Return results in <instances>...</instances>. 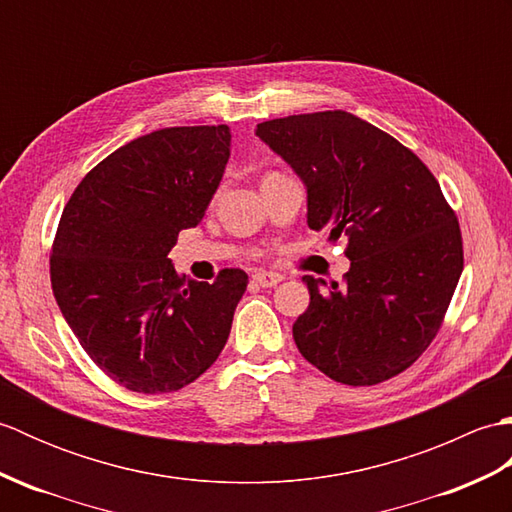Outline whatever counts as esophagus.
I'll list each match as a JSON object with an SVG mask.
<instances>
[{
	"instance_id": "esophagus-1",
	"label": "esophagus",
	"mask_w": 512,
	"mask_h": 512,
	"mask_svg": "<svg viewBox=\"0 0 512 512\" xmlns=\"http://www.w3.org/2000/svg\"><path fill=\"white\" fill-rule=\"evenodd\" d=\"M253 281L257 286L262 288H273L277 284H281L284 281V277H281L279 273H266V270H257V273L253 275Z\"/></svg>"
}]
</instances>
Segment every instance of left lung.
Segmentation results:
<instances>
[{
  "mask_svg": "<svg viewBox=\"0 0 512 512\" xmlns=\"http://www.w3.org/2000/svg\"><path fill=\"white\" fill-rule=\"evenodd\" d=\"M308 193V226L347 237L345 284L303 277L292 325L308 363L343 385H376L427 350L458 286L462 235L438 180L383 129L350 112L259 123Z\"/></svg>",
  "mask_w": 512,
  "mask_h": 512,
  "instance_id": "8db88e82",
  "label": "left lung"
}]
</instances>
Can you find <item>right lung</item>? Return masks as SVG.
Wrapping results in <instances>:
<instances>
[{
    "instance_id": "1",
    "label": "right lung",
    "mask_w": 512,
    "mask_h": 512,
    "mask_svg": "<svg viewBox=\"0 0 512 512\" xmlns=\"http://www.w3.org/2000/svg\"><path fill=\"white\" fill-rule=\"evenodd\" d=\"M228 156L226 125L158 129L101 160L65 204L50 257L54 299L118 385L169 394L224 350L248 275L184 279L169 250L202 222Z\"/></svg>"
}]
</instances>
